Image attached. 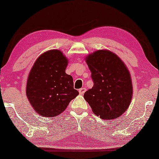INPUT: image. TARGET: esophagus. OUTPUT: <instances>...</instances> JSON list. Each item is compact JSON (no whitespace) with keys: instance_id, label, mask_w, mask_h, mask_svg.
Returning <instances> with one entry per match:
<instances>
[{"instance_id":"1","label":"esophagus","mask_w":159,"mask_h":159,"mask_svg":"<svg viewBox=\"0 0 159 159\" xmlns=\"http://www.w3.org/2000/svg\"><path fill=\"white\" fill-rule=\"evenodd\" d=\"M79 93L80 94V95H83V94L85 93V92H86V89L85 88H81V89H79Z\"/></svg>"}]
</instances>
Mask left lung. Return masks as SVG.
Listing matches in <instances>:
<instances>
[{
    "label": "left lung",
    "instance_id": "left-lung-1",
    "mask_svg": "<svg viewBox=\"0 0 159 159\" xmlns=\"http://www.w3.org/2000/svg\"><path fill=\"white\" fill-rule=\"evenodd\" d=\"M93 86L84 93L93 113L103 120L121 116L129 107L133 93L129 70L116 54L98 50L85 57Z\"/></svg>",
    "mask_w": 159,
    "mask_h": 159
}]
</instances>
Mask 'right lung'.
Instances as JSON below:
<instances>
[{
	"label": "right lung",
	"mask_w": 159,
	"mask_h": 159,
	"mask_svg": "<svg viewBox=\"0 0 159 159\" xmlns=\"http://www.w3.org/2000/svg\"><path fill=\"white\" fill-rule=\"evenodd\" d=\"M68 59L59 50H50L36 59L29 74L26 94L40 116H59L79 95L73 78L66 73Z\"/></svg>",
	"instance_id": "add662e5"
}]
</instances>
